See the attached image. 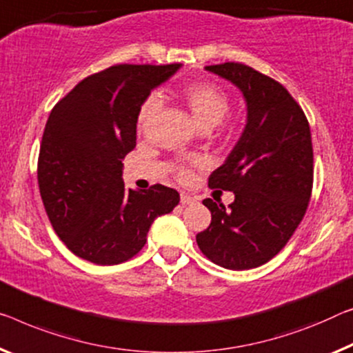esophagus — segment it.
Returning a JSON list of instances; mask_svg holds the SVG:
<instances>
[{"mask_svg": "<svg viewBox=\"0 0 353 353\" xmlns=\"http://www.w3.org/2000/svg\"><path fill=\"white\" fill-rule=\"evenodd\" d=\"M180 200H181V205H192L195 202V199L188 194H181Z\"/></svg>", "mask_w": 353, "mask_h": 353, "instance_id": "esophagus-1", "label": "esophagus"}]
</instances>
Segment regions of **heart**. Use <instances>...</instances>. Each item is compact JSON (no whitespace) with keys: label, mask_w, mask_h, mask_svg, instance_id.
Instances as JSON below:
<instances>
[{"label":"heart","mask_w":353,"mask_h":353,"mask_svg":"<svg viewBox=\"0 0 353 353\" xmlns=\"http://www.w3.org/2000/svg\"><path fill=\"white\" fill-rule=\"evenodd\" d=\"M183 99L186 102L195 124L202 131H210V129L218 126L229 113L232 105L230 96L219 85L211 82H195L188 85L183 90ZM159 104L161 102L156 96H150L143 101L137 115V124L140 129L146 126L151 118L154 117ZM189 176H191V170L186 169V167H181L178 170L180 180H188Z\"/></svg>","instance_id":"1"}]
</instances>
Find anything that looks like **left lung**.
<instances>
[{"label": "left lung", "mask_w": 353, "mask_h": 353, "mask_svg": "<svg viewBox=\"0 0 353 353\" xmlns=\"http://www.w3.org/2000/svg\"><path fill=\"white\" fill-rule=\"evenodd\" d=\"M245 96V132L219 169L211 189L235 194L229 207L205 199L211 224L197 233L200 251L229 270L257 268L294 235L312 192L311 129L303 108L283 85L241 63L205 68Z\"/></svg>", "instance_id": "left-lung-1"}]
</instances>
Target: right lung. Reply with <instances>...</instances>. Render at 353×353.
<instances>
[{
  "mask_svg": "<svg viewBox=\"0 0 353 353\" xmlns=\"http://www.w3.org/2000/svg\"><path fill=\"white\" fill-rule=\"evenodd\" d=\"M180 66L117 64L88 75L53 107L37 181L53 230L77 257L126 262L145 246L153 221L180 202L175 189L126 191L121 178V161L135 148L140 105Z\"/></svg>",
  "mask_w": 353,
  "mask_h": 353,
  "instance_id": "1",
  "label": "right lung"
}]
</instances>
